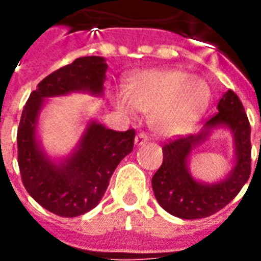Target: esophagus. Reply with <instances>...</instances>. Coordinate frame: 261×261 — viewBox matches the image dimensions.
I'll return each mask as SVG.
<instances>
[{"instance_id":"obj_1","label":"esophagus","mask_w":261,"mask_h":261,"mask_svg":"<svg viewBox=\"0 0 261 261\" xmlns=\"http://www.w3.org/2000/svg\"><path fill=\"white\" fill-rule=\"evenodd\" d=\"M148 136L147 134H144V133H140V134H137L136 140H134V144H136V147H141L144 145L145 142H148Z\"/></svg>"}]
</instances>
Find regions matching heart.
Masks as SVG:
<instances>
[{
	"label": "heart",
	"mask_w": 261,
	"mask_h": 261,
	"mask_svg": "<svg viewBox=\"0 0 261 261\" xmlns=\"http://www.w3.org/2000/svg\"><path fill=\"white\" fill-rule=\"evenodd\" d=\"M211 99V89L201 76L175 68L145 71L128 84L127 91L113 93L117 110L136 116L149 113V124L164 137L180 136L196 124Z\"/></svg>",
	"instance_id": "obj_1"
}]
</instances>
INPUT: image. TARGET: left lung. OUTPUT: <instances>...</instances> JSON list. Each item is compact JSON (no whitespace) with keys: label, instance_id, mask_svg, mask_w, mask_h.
<instances>
[{"label":"left lung","instance_id":"obj_1","mask_svg":"<svg viewBox=\"0 0 261 261\" xmlns=\"http://www.w3.org/2000/svg\"><path fill=\"white\" fill-rule=\"evenodd\" d=\"M218 113L204 124L200 133L180 137L162 148L164 162L152 177V190L159 205L181 219L213 215L229 204L250 176V124L243 105L229 89L218 102ZM226 128L234 138L236 161L232 169L214 184L197 181L188 164L192 151L206 141L214 129Z\"/></svg>","mask_w":261,"mask_h":261}]
</instances>
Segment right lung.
<instances>
[{
	"label": "right lung",
	"mask_w": 261,
	"mask_h": 261,
	"mask_svg": "<svg viewBox=\"0 0 261 261\" xmlns=\"http://www.w3.org/2000/svg\"><path fill=\"white\" fill-rule=\"evenodd\" d=\"M108 64L99 56L81 57L39 82L18 127V164L23 186L43 208L60 217H78L102 200L110 177L134 147L136 131H114L89 120L80 141L64 158H51L39 138V117L48 97L82 92L103 96Z\"/></svg>",
	"instance_id": "add662e5"
}]
</instances>
